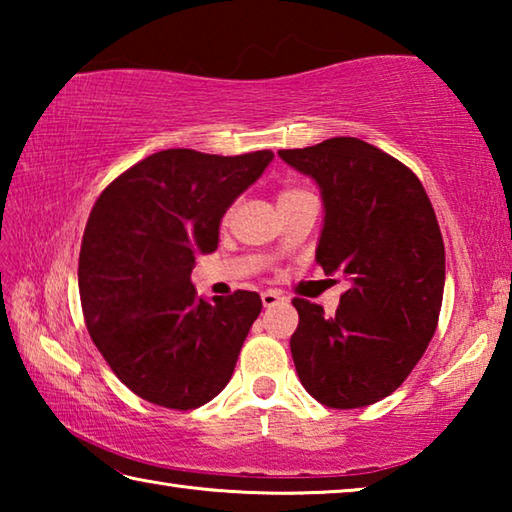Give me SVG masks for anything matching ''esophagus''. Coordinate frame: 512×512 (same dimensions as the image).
Instances as JSON below:
<instances>
[{"label": "esophagus", "instance_id": "esophagus-1", "mask_svg": "<svg viewBox=\"0 0 512 512\" xmlns=\"http://www.w3.org/2000/svg\"><path fill=\"white\" fill-rule=\"evenodd\" d=\"M280 300H284V298H282L277 291H264V293H262V305H264V307H273V305H277V302H280Z\"/></svg>", "mask_w": 512, "mask_h": 512}]
</instances>
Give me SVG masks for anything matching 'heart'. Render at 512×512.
Segmentation results:
<instances>
[{"mask_svg":"<svg viewBox=\"0 0 512 512\" xmlns=\"http://www.w3.org/2000/svg\"><path fill=\"white\" fill-rule=\"evenodd\" d=\"M300 194H307V192H302V189H296V187H287V189H282L280 196H277V203L287 201V198H293V196H300Z\"/></svg>","mask_w":512,"mask_h":512,"instance_id":"b5f03b06","label":"heart"}]
</instances>
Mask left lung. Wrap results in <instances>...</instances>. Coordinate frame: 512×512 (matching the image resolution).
Instances as JSON below:
<instances>
[{"label": "left lung", "mask_w": 512, "mask_h": 512, "mask_svg": "<svg viewBox=\"0 0 512 512\" xmlns=\"http://www.w3.org/2000/svg\"><path fill=\"white\" fill-rule=\"evenodd\" d=\"M280 158L323 192L318 266L350 280L332 316L293 298L298 377L329 409L375 404L402 386L438 327L445 244L436 212L406 164L357 137L282 149Z\"/></svg>", "instance_id": "obj_1"}]
</instances>
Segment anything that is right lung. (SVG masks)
<instances>
[{
  "label": "right lung",
  "mask_w": 512,
  "mask_h": 512,
  "mask_svg": "<svg viewBox=\"0 0 512 512\" xmlns=\"http://www.w3.org/2000/svg\"><path fill=\"white\" fill-rule=\"evenodd\" d=\"M271 160L273 151L167 149L126 169L94 203L79 257L85 325L142 400L189 411L230 381L262 300L235 291L205 302L189 277L196 255L219 246L225 210Z\"/></svg>",
  "instance_id": "right-lung-1"
}]
</instances>
